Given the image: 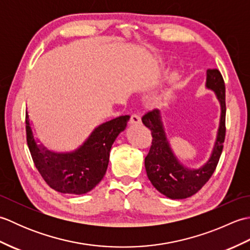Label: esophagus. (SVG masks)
Returning <instances> with one entry per match:
<instances>
[{"label":"esophagus","mask_w":250,"mask_h":250,"mask_svg":"<svg viewBox=\"0 0 250 250\" xmlns=\"http://www.w3.org/2000/svg\"><path fill=\"white\" fill-rule=\"evenodd\" d=\"M130 124L132 125H141L142 124V120H141V116L140 115H132L131 116V119H130Z\"/></svg>","instance_id":"1"}]
</instances>
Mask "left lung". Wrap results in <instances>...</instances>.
I'll return each mask as SVG.
<instances>
[{
	"label": "left lung",
	"mask_w": 250,
	"mask_h": 250,
	"mask_svg": "<svg viewBox=\"0 0 250 250\" xmlns=\"http://www.w3.org/2000/svg\"><path fill=\"white\" fill-rule=\"evenodd\" d=\"M205 88L213 91L220 104V119L210 156L199 167H188L175 155L162 121L161 110L143 116L142 121L152 135L150 150L145 158L147 176L159 192L173 200L195 194L208 182L218 164L226 136V88L218 70H207Z\"/></svg>",
	"instance_id": "obj_1"
}]
</instances>
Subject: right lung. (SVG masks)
Returning <instances> with one entry per match:
<instances>
[{
	"mask_svg": "<svg viewBox=\"0 0 250 250\" xmlns=\"http://www.w3.org/2000/svg\"><path fill=\"white\" fill-rule=\"evenodd\" d=\"M129 120L130 116L125 115L106 121L95 126L76 149L54 151L40 144L26 110V141L36 168L47 185L58 192L77 195L89 192L104 177L111 145Z\"/></svg>",
	"mask_w": 250,
	"mask_h": 250,
	"instance_id": "right-lung-1",
	"label": "right lung"
}]
</instances>
